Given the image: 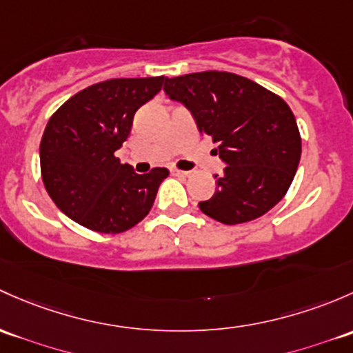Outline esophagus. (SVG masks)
I'll use <instances>...</instances> for the list:
<instances>
[{"label": "esophagus", "mask_w": 353, "mask_h": 353, "mask_svg": "<svg viewBox=\"0 0 353 353\" xmlns=\"http://www.w3.org/2000/svg\"><path fill=\"white\" fill-rule=\"evenodd\" d=\"M170 172L174 174V176H179V177H188L189 176V172L188 170H179V169H172L170 170Z\"/></svg>", "instance_id": "34e87169"}]
</instances>
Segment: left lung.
<instances>
[{"label":"left lung","mask_w":353,"mask_h":353,"mask_svg":"<svg viewBox=\"0 0 353 353\" xmlns=\"http://www.w3.org/2000/svg\"><path fill=\"white\" fill-rule=\"evenodd\" d=\"M164 91L191 111L226 164L214 176V194L199 203L203 213L225 225L245 223L284 198L301 159V135L281 96L221 70L165 77Z\"/></svg>","instance_id":"obj_1"}]
</instances>
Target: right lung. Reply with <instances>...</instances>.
I'll return each mask as SVG.
<instances>
[{
  "mask_svg": "<svg viewBox=\"0 0 353 353\" xmlns=\"http://www.w3.org/2000/svg\"><path fill=\"white\" fill-rule=\"evenodd\" d=\"M164 76L92 84L50 117L40 142V170L55 206L99 233H121L150 211L165 167L137 174L114 152L128 139L133 114L162 89Z\"/></svg>",
  "mask_w": 353,
  "mask_h": 353,
  "instance_id": "add662e5",
  "label": "right lung"
}]
</instances>
